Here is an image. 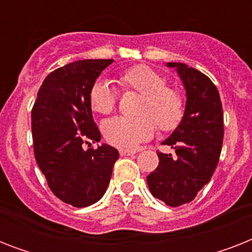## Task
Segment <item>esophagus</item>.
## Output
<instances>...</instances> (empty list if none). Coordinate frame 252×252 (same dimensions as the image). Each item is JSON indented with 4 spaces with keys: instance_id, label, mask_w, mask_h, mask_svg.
<instances>
[{
    "instance_id": "esophagus-1",
    "label": "esophagus",
    "mask_w": 252,
    "mask_h": 252,
    "mask_svg": "<svg viewBox=\"0 0 252 252\" xmlns=\"http://www.w3.org/2000/svg\"><path fill=\"white\" fill-rule=\"evenodd\" d=\"M119 153H120V156H132V154H134L136 152L130 149H120L119 150Z\"/></svg>"
}]
</instances>
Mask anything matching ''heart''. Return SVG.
<instances>
[{
  "label": "heart",
  "mask_w": 252,
  "mask_h": 252,
  "mask_svg": "<svg viewBox=\"0 0 252 252\" xmlns=\"http://www.w3.org/2000/svg\"><path fill=\"white\" fill-rule=\"evenodd\" d=\"M119 84L126 90L144 95L138 118L114 116L104 120L102 132L111 145L132 149L153 136L156 124L163 132L174 130L184 116V99L179 90L167 86L161 73L146 65H134L119 76ZM91 108L107 115L118 103V93L107 81H96L89 93Z\"/></svg>",
  "instance_id": "obj_1"
}]
</instances>
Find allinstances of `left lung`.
Segmentation results:
<instances>
[{
	"instance_id": "1",
	"label": "left lung",
	"mask_w": 252,
	"mask_h": 252,
	"mask_svg": "<svg viewBox=\"0 0 252 252\" xmlns=\"http://www.w3.org/2000/svg\"><path fill=\"white\" fill-rule=\"evenodd\" d=\"M175 68L187 95L182 122L162 142L176 156L158 153L159 163L146 182L152 195L168 207L191 203L211 180L219 163L223 140V112L217 87L205 74L182 63Z\"/></svg>"
}]
</instances>
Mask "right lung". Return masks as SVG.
Listing matches in <instances>:
<instances>
[{
	"instance_id": "add662e5",
	"label": "right lung",
	"mask_w": 252,
	"mask_h": 252,
	"mask_svg": "<svg viewBox=\"0 0 252 252\" xmlns=\"http://www.w3.org/2000/svg\"><path fill=\"white\" fill-rule=\"evenodd\" d=\"M114 60H78L53 70L37 91L31 111L35 159L55 195L73 207L96 203L110 183L119 152L100 141L89 93Z\"/></svg>"
}]
</instances>
